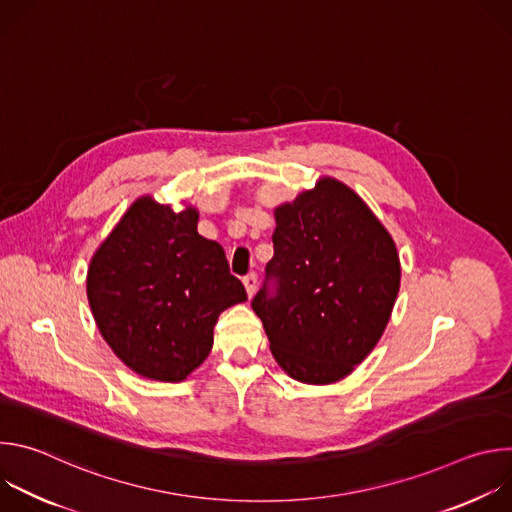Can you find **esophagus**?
<instances>
[{"label": "esophagus", "mask_w": 512, "mask_h": 512, "mask_svg": "<svg viewBox=\"0 0 512 512\" xmlns=\"http://www.w3.org/2000/svg\"><path fill=\"white\" fill-rule=\"evenodd\" d=\"M243 285H245V289H247V296H249V298H253L255 289H257V273H249V275H245V277H243Z\"/></svg>", "instance_id": "34e87169"}]
</instances>
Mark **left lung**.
Returning a JSON list of instances; mask_svg holds the SVG:
<instances>
[{"label":"left lung","mask_w":512,"mask_h":512,"mask_svg":"<svg viewBox=\"0 0 512 512\" xmlns=\"http://www.w3.org/2000/svg\"><path fill=\"white\" fill-rule=\"evenodd\" d=\"M273 257L255 296L269 348L300 383L348 377L381 340L401 285L393 237L350 186L324 176L273 208Z\"/></svg>","instance_id":"1"}]
</instances>
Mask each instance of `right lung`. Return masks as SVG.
Here are the masks:
<instances>
[{"mask_svg": "<svg viewBox=\"0 0 512 512\" xmlns=\"http://www.w3.org/2000/svg\"><path fill=\"white\" fill-rule=\"evenodd\" d=\"M198 210L139 196L97 247L87 298L117 358L143 379L180 383L212 350L214 324L247 300L225 249L196 231Z\"/></svg>", "mask_w": 512, "mask_h": 512, "instance_id": "1", "label": "right lung"}]
</instances>
